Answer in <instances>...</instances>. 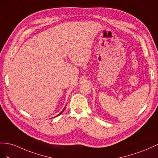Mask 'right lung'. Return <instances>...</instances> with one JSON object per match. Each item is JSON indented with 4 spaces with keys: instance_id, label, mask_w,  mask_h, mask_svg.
<instances>
[{
    "instance_id": "add662e5",
    "label": "right lung",
    "mask_w": 158,
    "mask_h": 158,
    "mask_svg": "<svg viewBox=\"0 0 158 158\" xmlns=\"http://www.w3.org/2000/svg\"><path fill=\"white\" fill-rule=\"evenodd\" d=\"M65 108H64V110H62V111H61V112H60V113L59 114H57V115L56 116H59V115H60V114H61L62 113V112H64V109H65ZM56 116H55V117H56Z\"/></svg>"
}]
</instances>
